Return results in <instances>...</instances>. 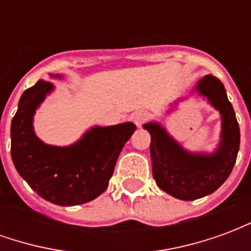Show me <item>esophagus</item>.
<instances>
[{"instance_id":"esophagus-1","label":"esophagus","mask_w":251,"mask_h":251,"mask_svg":"<svg viewBox=\"0 0 251 251\" xmlns=\"http://www.w3.org/2000/svg\"><path fill=\"white\" fill-rule=\"evenodd\" d=\"M149 117H151V114H149L148 111L140 110V111H136V113L133 114L131 120H133V122L136 124L137 127H141V126L144 125L148 120H149Z\"/></svg>"}]
</instances>
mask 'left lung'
Listing matches in <instances>:
<instances>
[{
	"mask_svg": "<svg viewBox=\"0 0 251 251\" xmlns=\"http://www.w3.org/2000/svg\"><path fill=\"white\" fill-rule=\"evenodd\" d=\"M195 91L221 114V141L214 153L188 152L158 122L144 125L151 133L153 177L164 192L180 200L200 199L215 192L231 174L239 151V126L223 83L205 75Z\"/></svg>",
	"mask_w": 251,
	"mask_h": 251,
	"instance_id": "obj_1",
	"label": "left lung"
}]
</instances>
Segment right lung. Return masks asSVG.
Masks as SVG:
<instances>
[{"label": "right lung", "mask_w": 251, "mask_h": 251, "mask_svg": "<svg viewBox=\"0 0 251 251\" xmlns=\"http://www.w3.org/2000/svg\"><path fill=\"white\" fill-rule=\"evenodd\" d=\"M53 88L51 82L39 80L21 95L10 126L12 160L20 176L43 199L57 205L83 204L107 188L136 125L95 126L70 147L47 145L33 130V115Z\"/></svg>", "instance_id": "1"}]
</instances>
